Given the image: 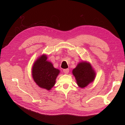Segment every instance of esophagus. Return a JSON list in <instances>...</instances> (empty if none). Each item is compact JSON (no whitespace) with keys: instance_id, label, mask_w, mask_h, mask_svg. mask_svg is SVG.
<instances>
[{"instance_id":"esophagus-1","label":"esophagus","mask_w":125,"mask_h":125,"mask_svg":"<svg viewBox=\"0 0 125 125\" xmlns=\"http://www.w3.org/2000/svg\"><path fill=\"white\" fill-rule=\"evenodd\" d=\"M69 69H65L63 70V72L65 74H68L69 73Z\"/></svg>"}]
</instances>
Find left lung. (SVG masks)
<instances>
[{
	"label": "left lung",
	"mask_w": 125,
	"mask_h": 125,
	"mask_svg": "<svg viewBox=\"0 0 125 125\" xmlns=\"http://www.w3.org/2000/svg\"><path fill=\"white\" fill-rule=\"evenodd\" d=\"M76 83L81 88H84L94 81L96 73L91 63L87 61H82L78 63L72 71Z\"/></svg>",
	"instance_id": "obj_1"
}]
</instances>
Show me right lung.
I'll return each mask as SVG.
<instances>
[{
    "mask_svg": "<svg viewBox=\"0 0 125 125\" xmlns=\"http://www.w3.org/2000/svg\"><path fill=\"white\" fill-rule=\"evenodd\" d=\"M47 55L39 56L33 63L31 74L34 81L42 89L49 91L55 85L60 70L54 67L52 63L47 61Z\"/></svg>",
    "mask_w": 125,
    "mask_h": 125,
    "instance_id": "obj_1",
    "label": "right lung"
}]
</instances>
